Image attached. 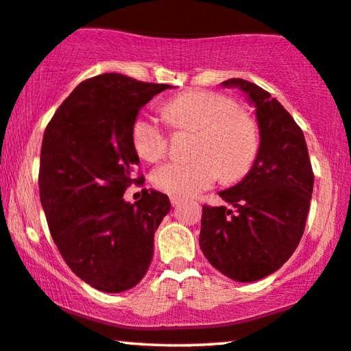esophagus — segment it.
Instances as JSON below:
<instances>
[{
  "instance_id": "34e87169",
  "label": "esophagus",
  "mask_w": 351,
  "mask_h": 351,
  "mask_svg": "<svg viewBox=\"0 0 351 351\" xmlns=\"http://www.w3.org/2000/svg\"><path fill=\"white\" fill-rule=\"evenodd\" d=\"M182 200H184V199H182V197H180V195H170V202H171V205H173V206L180 205Z\"/></svg>"
}]
</instances>
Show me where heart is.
<instances>
[{
    "label": "heart",
    "mask_w": 351,
    "mask_h": 351,
    "mask_svg": "<svg viewBox=\"0 0 351 351\" xmlns=\"http://www.w3.org/2000/svg\"><path fill=\"white\" fill-rule=\"evenodd\" d=\"M169 125L195 132L191 160H171L152 171V184L171 195H194L221 176L226 182L250 173L261 147L258 122L230 97L211 90H189L164 105ZM132 141L141 159L154 162L169 149V132L157 119L141 114L133 121Z\"/></svg>",
    "instance_id": "obj_1"
}]
</instances>
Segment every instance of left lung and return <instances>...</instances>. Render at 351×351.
<instances>
[{
  "mask_svg": "<svg viewBox=\"0 0 351 351\" xmlns=\"http://www.w3.org/2000/svg\"><path fill=\"white\" fill-rule=\"evenodd\" d=\"M256 106L261 147L239 184L219 192L227 206L204 205L200 248L208 263L235 281H256L280 269L302 239L313 170L304 132L276 98L245 79H229Z\"/></svg>",
  "mask_w": 351,
  "mask_h": 351,
  "instance_id": "left-lung-1",
  "label": "left lung"
}]
</instances>
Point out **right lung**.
<instances>
[{"mask_svg": "<svg viewBox=\"0 0 351 351\" xmlns=\"http://www.w3.org/2000/svg\"><path fill=\"white\" fill-rule=\"evenodd\" d=\"M169 84L117 73L86 79L46 127L39 162V197L62 258L79 278L105 293L141 281L154 254V232L169 213V197L124 192L141 181L132 141L138 111Z\"/></svg>", "mask_w": 351, "mask_h": 351, "instance_id": "add662e5", "label": "right lung"}]
</instances>
